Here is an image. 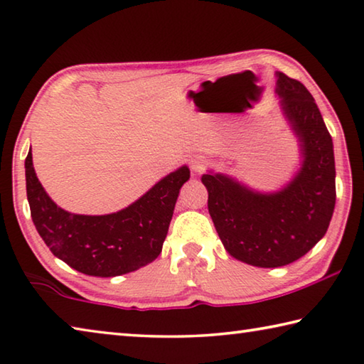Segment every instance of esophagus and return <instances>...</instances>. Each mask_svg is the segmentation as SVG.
Returning a JSON list of instances; mask_svg holds the SVG:
<instances>
[{"mask_svg":"<svg viewBox=\"0 0 364 364\" xmlns=\"http://www.w3.org/2000/svg\"><path fill=\"white\" fill-rule=\"evenodd\" d=\"M189 164H191V168H193L196 173H202V171L207 170L210 161L207 159L205 156H200V154H196L189 159Z\"/></svg>","mask_w":364,"mask_h":364,"instance_id":"obj_1","label":"esophagus"}]
</instances>
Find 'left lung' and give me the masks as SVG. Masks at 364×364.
I'll use <instances>...</instances> for the list:
<instances>
[{"label":"left lung","instance_id":"1","mask_svg":"<svg viewBox=\"0 0 364 364\" xmlns=\"http://www.w3.org/2000/svg\"><path fill=\"white\" fill-rule=\"evenodd\" d=\"M277 94L301 140L304 164L277 194H256L228 176L203 175L208 211L224 248L256 267L299 259L326 234L336 203L331 135L306 85L279 73Z\"/></svg>","mask_w":364,"mask_h":364}]
</instances>
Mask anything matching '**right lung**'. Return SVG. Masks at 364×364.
Masks as SVG:
<instances>
[{"mask_svg": "<svg viewBox=\"0 0 364 364\" xmlns=\"http://www.w3.org/2000/svg\"><path fill=\"white\" fill-rule=\"evenodd\" d=\"M25 176L33 223L52 253L77 272L116 277L161 255L189 168H178L130 207L103 216L71 215L57 207L38 181L31 151L25 159Z\"/></svg>", "mask_w": 364, "mask_h": 364, "instance_id": "obj_1", "label": "right lung"}]
</instances>
